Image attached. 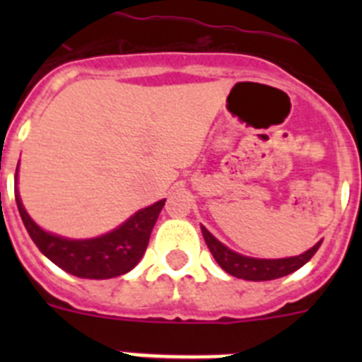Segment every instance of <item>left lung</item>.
Masks as SVG:
<instances>
[{
    "mask_svg": "<svg viewBox=\"0 0 362 362\" xmlns=\"http://www.w3.org/2000/svg\"><path fill=\"white\" fill-rule=\"evenodd\" d=\"M201 232L206 246L212 252L214 259L217 261L223 270L230 276L238 277V279L245 281H272L279 279V277L288 276L292 272L299 270L303 264H306L313 254L319 250L322 241L315 243V245L306 250L305 254L293 255V257H283V259H257V257H248V255H241L238 252L230 250L228 246H225L219 239H216L209 230L201 225Z\"/></svg>",
    "mask_w": 362,
    "mask_h": 362,
    "instance_id": "8db88e82",
    "label": "left lung"
}]
</instances>
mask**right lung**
Here are the masks:
<instances>
[{
    "mask_svg": "<svg viewBox=\"0 0 362 362\" xmlns=\"http://www.w3.org/2000/svg\"><path fill=\"white\" fill-rule=\"evenodd\" d=\"M16 185H18V170H16ZM14 192L19 216L41 254L49 257L62 270L83 279H112L132 270L141 261L153 225L165 206V199L150 204L129 217L123 225L99 238L66 239L36 225L21 203L18 187Z\"/></svg>",
    "mask_w": 362,
    "mask_h": 362,
    "instance_id": "1",
    "label": "right lung"
}]
</instances>
